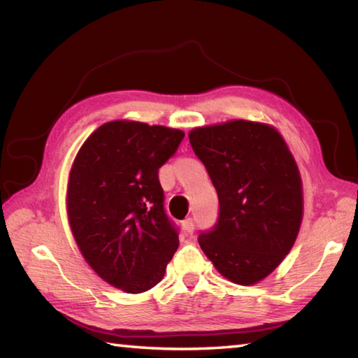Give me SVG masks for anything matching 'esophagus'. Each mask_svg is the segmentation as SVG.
<instances>
[{
    "mask_svg": "<svg viewBox=\"0 0 358 358\" xmlns=\"http://www.w3.org/2000/svg\"><path fill=\"white\" fill-rule=\"evenodd\" d=\"M183 230L187 233V235H192L194 233V219L187 217L183 220Z\"/></svg>",
    "mask_w": 358,
    "mask_h": 358,
    "instance_id": "34e87169",
    "label": "esophagus"
}]
</instances>
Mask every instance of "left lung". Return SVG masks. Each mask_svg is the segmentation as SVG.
<instances>
[{
    "mask_svg": "<svg viewBox=\"0 0 358 358\" xmlns=\"http://www.w3.org/2000/svg\"><path fill=\"white\" fill-rule=\"evenodd\" d=\"M219 197V216L199 244L230 282L269 275L294 244L302 222V183L287 144L264 123L231 120L189 133Z\"/></svg>",
    "mask_w": 358,
    "mask_h": 358,
    "instance_id": "1",
    "label": "left lung"
}]
</instances>
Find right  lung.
Returning a JSON list of instances; mask_svg holds the SVG:
<instances>
[{
  "label": "right lung",
  "mask_w": 358,
  "mask_h": 358,
  "mask_svg": "<svg viewBox=\"0 0 358 358\" xmlns=\"http://www.w3.org/2000/svg\"><path fill=\"white\" fill-rule=\"evenodd\" d=\"M183 138L173 128L109 122L89 136L71 166L67 211L75 241L90 268L122 291L153 288L178 249L158 172Z\"/></svg>",
  "instance_id": "obj_1"
}]
</instances>
